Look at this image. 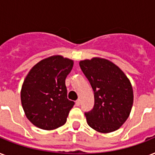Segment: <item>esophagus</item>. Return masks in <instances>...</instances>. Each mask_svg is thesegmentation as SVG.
Returning <instances> with one entry per match:
<instances>
[{"mask_svg":"<svg viewBox=\"0 0 155 155\" xmlns=\"http://www.w3.org/2000/svg\"><path fill=\"white\" fill-rule=\"evenodd\" d=\"M75 104H76V106H80V100L78 99L76 101H75Z\"/></svg>","mask_w":155,"mask_h":155,"instance_id":"esophagus-1","label":"esophagus"}]
</instances>
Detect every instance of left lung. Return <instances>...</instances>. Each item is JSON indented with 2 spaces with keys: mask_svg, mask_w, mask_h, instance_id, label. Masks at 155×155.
I'll return each instance as SVG.
<instances>
[{
  "mask_svg": "<svg viewBox=\"0 0 155 155\" xmlns=\"http://www.w3.org/2000/svg\"><path fill=\"white\" fill-rule=\"evenodd\" d=\"M80 67L94 92L93 108L84 113L88 125L101 133L118 130L129 117L134 102L129 79L104 58L80 61Z\"/></svg>",
  "mask_w": 155,
  "mask_h": 155,
  "instance_id": "left-lung-1",
  "label": "left lung"
}]
</instances>
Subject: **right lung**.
Instances as JSON below:
<instances>
[{
    "instance_id": "right-lung-1",
    "label": "right lung",
    "mask_w": 155,
    "mask_h": 155,
    "mask_svg": "<svg viewBox=\"0 0 155 155\" xmlns=\"http://www.w3.org/2000/svg\"><path fill=\"white\" fill-rule=\"evenodd\" d=\"M73 61L60 55L38 63L24 80L21 101L26 117L35 126L51 130L63 125L75 102L68 99L65 80Z\"/></svg>"
}]
</instances>
